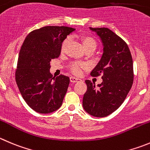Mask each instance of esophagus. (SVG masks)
Wrapping results in <instances>:
<instances>
[{"instance_id":"obj_1","label":"esophagus","mask_w":150,"mask_h":150,"mask_svg":"<svg viewBox=\"0 0 150 150\" xmlns=\"http://www.w3.org/2000/svg\"><path fill=\"white\" fill-rule=\"evenodd\" d=\"M81 81V79H80L78 78H75V77L73 76L70 77V81L72 82V83H76V82Z\"/></svg>"}]
</instances>
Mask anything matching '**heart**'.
I'll list each match as a JSON object with an SVG mask.
<instances>
[{"mask_svg": "<svg viewBox=\"0 0 150 150\" xmlns=\"http://www.w3.org/2000/svg\"><path fill=\"white\" fill-rule=\"evenodd\" d=\"M81 41L82 44H83V48L85 49L86 51H94L97 47V41L96 39L90 35H81ZM69 41V38H65L63 42L61 43V52L64 51L66 46H67V43ZM84 67V64H81V63L78 62H74L70 64V65L69 66V70L75 75H79L81 73V69Z\"/></svg>", "mask_w": 150, "mask_h": 150, "instance_id": "heart-1", "label": "heart"}]
</instances>
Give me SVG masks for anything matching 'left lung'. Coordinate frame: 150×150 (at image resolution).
<instances>
[{"mask_svg":"<svg viewBox=\"0 0 150 150\" xmlns=\"http://www.w3.org/2000/svg\"><path fill=\"white\" fill-rule=\"evenodd\" d=\"M100 38L103 53L90 75H101L103 81L96 85L89 80L83 95V107L86 112L95 117H106L116 110L125 100L134 80L132 54L127 43L108 28H92Z\"/></svg>","mask_w":150,"mask_h":150,"instance_id":"8db88e82","label":"left lung"}]
</instances>
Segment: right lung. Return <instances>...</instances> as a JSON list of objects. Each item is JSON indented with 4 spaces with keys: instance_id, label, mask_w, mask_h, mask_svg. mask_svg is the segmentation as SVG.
Wrapping results in <instances>:
<instances>
[{
    "instance_id": "right-lung-1",
    "label": "right lung",
    "mask_w": 150,
    "mask_h": 150,
    "mask_svg": "<svg viewBox=\"0 0 150 150\" xmlns=\"http://www.w3.org/2000/svg\"><path fill=\"white\" fill-rule=\"evenodd\" d=\"M74 30L67 26H43L31 32L22 44L15 81L23 98L37 112H52L62 105L69 78L52 77L50 61L59 57L61 43Z\"/></svg>"
}]
</instances>
